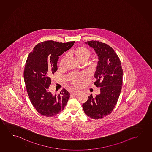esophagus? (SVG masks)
Segmentation results:
<instances>
[{
  "label": "esophagus",
  "mask_w": 152,
  "mask_h": 152,
  "mask_svg": "<svg viewBox=\"0 0 152 152\" xmlns=\"http://www.w3.org/2000/svg\"><path fill=\"white\" fill-rule=\"evenodd\" d=\"M79 93V91H77V90H72L71 92V94H73V95H77Z\"/></svg>",
  "instance_id": "34e87169"
}]
</instances>
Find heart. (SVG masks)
<instances>
[{
	"label": "heart",
	"instance_id": "heart-1",
	"mask_svg": "<svg viewBox=\"0 0 152 152\" xmlns=\"http://www.w3.org/2000/svg\"><path fill=\"white\" fill-rule=\"evenodd\" d=\"M70 54L71 56H74L80 62L83 63L86 62L89 58L91 54V52L89 49L86 47L80 46L74 48L71 51ZM66 58L65 56H63L62 58H61L59 62L60 67L63 66V65H64L66 62ZM89 66L90 68H94L95 65L94 63H91L89 64ZM83 78H84V76L81 75L79 77L73 78L71 80V81L75 87H79L82 84Z\"/></svg>",
	"mask_w": 152,
	"mask_h": 152
}]
</instances>
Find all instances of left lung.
<instances>
[{
	"label": "left lung",
	"mask_w": 152,
	"mask_h": 152,
	"mask_svg": "<svg viewBox=\"0 0 152 152\" xmlns=\"http://www.w3.org/2000/svg\"><path fill=\"white\" fill-rule=\"evenodd\" d=\"M98 56L99 61L94 77V84L100 88V93L92 94L82 104L84 113L94 119L105 117L111 113L117 104L123 84V71L119 58L113 48L98 41H87Z\"/></svg>",
	"instance_id": "left-lung-1"
}]
</instances>
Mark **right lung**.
<instances>
[{
  "instance_id": "1",
  "label": "right lung",
  "mask_w": 152,
  "mask_h": 152,
  "mask_svg": "<svg viewBox=\"0 0 152 152\" xmlns=\"http://www.w3.org/2000/svg\"><path fill=\"white\" fill-rule=\"evenodd\" d=\"M75 42H42L28 56L24 70L25 83L31 104L42 116H56L63 111L69 99L70 93L65 89L58 95H53L48 88L51 77L58 70V56L69 50Z\"/></svg>"
}]
</instances>
